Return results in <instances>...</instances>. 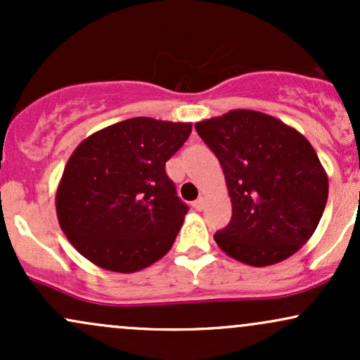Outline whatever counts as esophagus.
Segmentation results:
<instances>
[{
    "mask_svg": "<svg viewBox=\"0 0 360 360\" xmlns=\"http://www.w3.org/2000/svg\"><path fill=\"white\" fill-rule=\"evenodd\" d=\"M205 206H206V200H205L203 196L198 198V200L194 201V203H193V208H194V210H198V212H201V210H203Z\"/></svg>",
    "mask_w": 360,
    "mask_h": 360,
    "instance_id": "34e87169",
    "label": "esophagus"
}]
</instances>
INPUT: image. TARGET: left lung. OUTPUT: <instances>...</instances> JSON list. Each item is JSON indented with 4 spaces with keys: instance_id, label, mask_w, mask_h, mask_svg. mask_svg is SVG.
Returning a JSON list of instances; mask_svg holds the SVG:
<instances>
[{
    "instance_id": "8db88e82",
    "label": "left lung",
    "mask_w": 360,
    "mask_h": 360,
    "mask_svg": "<svg viewBox=\"0 0 360 360\" xmlns=\"http://www.w3.org/2000/svg\"><path fill=\"white\" fill-rule=\"evenodd\" d=\"M194 128L220 160L232 198V220L214 233L218 247L254 267L291 257L315 232L328 198V177L311 143L252 110Z\"/></svg>"
}]
</instances>
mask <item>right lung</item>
<instances>
[{
  "label": "right lung",
  "mask_w": 360,
  "mask_h": 360,
  "mask_svg": "<svg viewBox=\"0 0 360 360\" xmlns=\"http://www.w3.org/2000/svg\"><path fill=\"white\" fill-rule=\"evenodd\" d=\"M191 123L130 118L77 146L56 196L62 232L103 269L135 272L166 255L188 213L166 162Z\"/></svg>",
  "instance_id": "obj_1"
}]
</instances>
